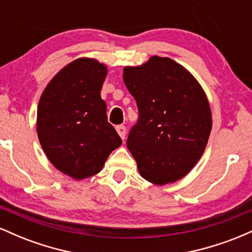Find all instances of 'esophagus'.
<instances>
[{
	"instance_id": "obj_1",
	"label": "esophagus",
	"mask_w": 252,
	"mask_h": 252,
	"mask_svg": "<svg viewBox=\"0 0 252 252\" xmlns=\"http://www.w3.org/2000/svg\"><path fill=\"white\" fill-rule=\"evenodd\" d=\"M116 130H117L118 135L121 136V138H122V140H124V138H126V126H116Z\"/></svg>"
}]
</instances>
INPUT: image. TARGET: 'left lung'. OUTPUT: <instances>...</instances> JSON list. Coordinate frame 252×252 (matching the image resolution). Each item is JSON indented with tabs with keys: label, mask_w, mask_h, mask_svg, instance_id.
<instances>
[{
	"label": "left lung",
	"mask_w": 252,
	"mask_h": 252,
	"mask_svg": "<svg viewBox=\"0 0 252 252\" xmlns=\"http://www.w3.org/2000/svg\"><path fill=\"white\" fill-rule=\"evenodd\" d=\"M123 80L140 114L126 146L141 176L158 186L180 180L200 160L212 129L204 89L180 63L158 56L126 66Z\"/></svg>",
	"instance_id": "left-lung-1"
}]
</instances>
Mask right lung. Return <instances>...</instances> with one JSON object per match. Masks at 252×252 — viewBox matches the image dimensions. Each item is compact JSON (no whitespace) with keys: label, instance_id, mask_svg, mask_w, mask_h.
<instances>
[{"label":"right lung","instance_id":"1","mask_svg":"<svg viewBox=\"0 0 252 252\" xmlns=\"http://www.w3.org/2000/svg\"><path fill=\"white\" fill-rule=\"evenodd\" d=\"M106 74L103 63L78 58L52 78L40 97V144L50 162L74 180L99 173L112 150L122 144L100 97Z\"/></svg>","mask_w":252,"mask_h":252}]
</instances>
